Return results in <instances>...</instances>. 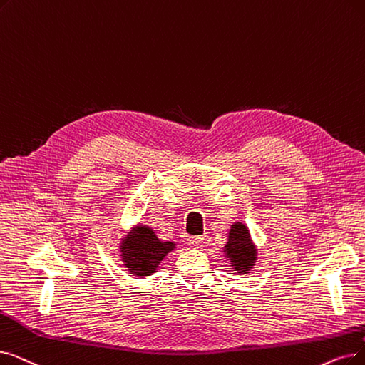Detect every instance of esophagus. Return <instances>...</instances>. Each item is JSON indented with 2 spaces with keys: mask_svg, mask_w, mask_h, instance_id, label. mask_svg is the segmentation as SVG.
<instances>
[{
  "mask_svg": "<svg viewBox=\"0 0 365 365\" xmlns=\"http://www.w3.org/2000/svg\"><path fill=\"white\" fill-rule=\"evenodd\" d=\"M202 243H204V239H202V237H200V235H191L187 239V245L191 246V247H194V249L201 247Z\"/></svg>",
  "mask_w": 365,
  "mask_h": 365,
  "instance_id": "34e87169",
  "label": "esophagus"
}]
</instances>
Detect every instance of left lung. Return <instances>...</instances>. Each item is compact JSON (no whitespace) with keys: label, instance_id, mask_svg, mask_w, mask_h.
<instances>
[{"label":"left lung","instance_id":"8db88e82","mask_svg":"<svg viewBox=\"0 0 365 365\" xmlns=\"http://www.w3.org/2000/svg\"><path fill=\"white\" fill-rule=\"evenodd\" d=\"M227 257L230 258L237 273L245 274L257 262V249L252 245L249 230L242 222H235L230 230L228 243L225 245Z\"/></svg>","mask_w":365,"mask_h":365}]
</instances>
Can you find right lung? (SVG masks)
Masks as SVG:
<instances>
[{"label":"right lung","instance_id":"obj_1","mask_svg":"<svg viewBox=\"0 0 365 365\" xmlns=\"http://www.w3.org/2000/svg\"><path fill=\"white\" fill-rule=\"evenodd\" d=\"M176 245L161 242L148 225H138L125 237L120 252L123 265L135 276H150Z\"/></svg>","mask_w":365,"mask_h":365}]
</instances>
